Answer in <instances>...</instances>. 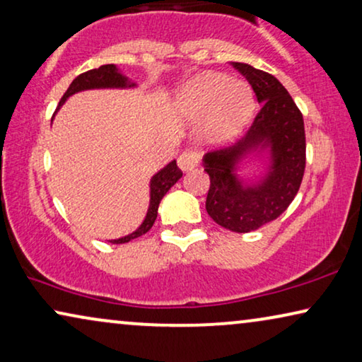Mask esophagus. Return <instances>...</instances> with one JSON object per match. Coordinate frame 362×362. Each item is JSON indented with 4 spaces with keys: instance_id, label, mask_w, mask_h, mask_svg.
<instances>
[{
    "instance_id": "esophagus-1",
    "label": "esophagus",
    "mask_w": 362,
    "mask_h": 362,
    "mask_svg": "<svg viewBox=\"0 0 362 362\" xmlns=\"http://www.w3.org/2000/svg\"><path fill=\"white\" fill-rule=\"evenodd\" d=\"M198 164H200V156H198L195 151H183L179 156V167L183 172L193 170Z\"/></svg>"
}]
</instances>
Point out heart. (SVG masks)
Instances as JSON below:
<instances>
[{
  "mask_svg": "<svg viewBox=\"0 0 362 362\" xmlns=\"http://www.w3.org/2000/svg\"><path fill=\"white\" fill-rule=\"evenodd\" d=\"M179 108L192 119L205 115L200 134L211 144H220L233 139L247 124L252 115V93L243 81L208 74L183 86Z\"/></svg>",
  "mask_w": 362,
  "mask_h": 362,
  "instance_id": "1",
  "label": "heart"
}]
</instances>
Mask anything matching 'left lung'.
<instances>
[{
    "mask_svg": "<svg viewBox=\"0 0 362 362\" xmlns=\"http://www.w3.org/2000/svg\"><path fill=\"white\" fill-rule=\"evenodd\" d=\"M246 77L261 110L246 136L225 149L208 152L203 167L210 175L206 211L234 233H249L277 220L297 195L305 172L303 116L274 75L233 62ZM269 151V169L261 181L244 184L235 174L247 155Z\"/></svg>",
    "mask_w": 362,
    "mask_h": 362,
    "instance_id": "1",
    "label": "left lung"
}]
</instances>
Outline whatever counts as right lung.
Here are the masks:
<instances>
[{"instance_id": "1", "label": "right lung", "mask_w": 362, "mask_h": 362, "mask_svg": "<svg viewBox=\"0 0 362 362\" xmlns=\"http://www.w3.org/2000/svg\"><path fill=\"white\" fill-rule=\"evenodd\" d=\"M131 86H136V83H129V80L124 77L123 74L119 72L118 67L113 64L101 65L98 69L88 70V72L80 74L77 78H75L72 83H70L69 90L65 91V95L60 100L59 108L65 103V100L74 93H78V91L83 90H93V88H131ZM182 177V170L177 167V162L172 160L170 164H167L164 169H160L157 174L151 179V202H149V210H147V215L142 221V225L137 228L134 233L128 234V236L119 238V239H111L110 243L113 244H123L129 243L131 239L139 238L142 234H146L151 230L152 225H154L157 218V210H159V203L167 192L170 190L172 185H175L177 180Z\"/></svg>"}]
</instances>
